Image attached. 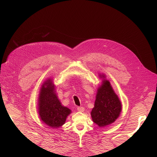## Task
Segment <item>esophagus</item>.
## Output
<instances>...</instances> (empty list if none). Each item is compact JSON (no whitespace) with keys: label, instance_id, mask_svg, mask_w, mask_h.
Segmentation results:
<instances>
[{"label":"esophagus","instance_id":"obj_1","mask_svg":"<svg viewBox=\"0 0 157 157\" xmlns=\"http://www.w3.org/2000/svg\"><path fill=\"white\" fill-rule=\"evenodd\" d=\"M77 111L78 112H84V108L82 107H77Z\"/></svg>","mask_w":157,"mask_h":157}]
</instances>
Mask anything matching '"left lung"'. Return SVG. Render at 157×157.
I'll return each instance as SVG.
<instances>
[{"label": "left lung", "instance_id": "1", "mask_svg": "<svg viewBox=\"0 0 157 157\" xmlns=\"http://www.w3.org/2000/svg\"><path fill=\"white\" fill-rule=\"evenodd\" d=\"M101 84L98 88L94 107L90 113L93 122L99 127H105L115 122L122 111V103L104 74H99Z\"/></svg>", "mask_w": 157, "mask_h": 157}]
</instances>
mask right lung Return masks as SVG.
Masks as SVG:
<instances>
[{
	"instance_id": "obj_1",
	"label": "right lung",
	"mask_w": 157,
	"mask_h": 157,
	"mask_svg": "<svg viewBox=\"0 0 157 157\" xmlns=\"http://www.w3.org/2000/svg\"><path fill=\"white\" fill-rule=\"evenodd\" d=\"M39 92L37 110L40 121L52 128L62 126L72 112L60 102L53 79H46L42 84Z\"/></svg>"
}]
</instances>
